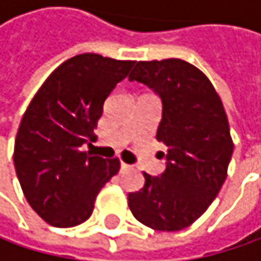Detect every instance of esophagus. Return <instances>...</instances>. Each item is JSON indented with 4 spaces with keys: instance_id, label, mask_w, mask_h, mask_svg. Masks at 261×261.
Instances as JSON below:
<instances>
[{
    "instance_id": "34e87169",
    "label": "esophagus",
    "mask_w": 261,
    "mask_h": 261,
    "mask_svg": "<svg viewBox=\"0 0 261 261\" xmlns=\"http://www.w3.org/2000/svg\"><path fill=\"white\" fill-rule=\"evenodd\" d=\"M126 168H129V166H127L126 163H123V161H122V163H120V170H126Z\"/></svg>"
}]
</instances>
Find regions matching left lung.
I'll use <instances>...</instances> for the list:
<instances>
[{"mask_svg":"<svg viewBox=\"0 0 261 261\" xmlns=\"http://www.w3.org/2000/svg\"><path fill=\"white\" fill-rule=\"evenodd\" d=\"M129 81L161 98L156 139L167 152L164 173H144L145 185L127 195V205L144 225L180 231L205 212L225 181L234 144L224 106L207 76L183 59L136 62Z\"/></svg>","mask_w":261,"mask_h":261,"instance_id":"8db88e82","label":"left lung"}]
</instances>
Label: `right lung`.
Segmentation results:
<instances>
[{"label":"right lung","instance_id":"right-lung-1","mask_svg":"<svg viewBox=\"0 0 261 261\" xmlns=\"http://www.w3.org/2000/svg\"><path fill=\"white\" fill-rule=\"evenodd\" d=\"M135 61L83 54L47 76L17 132L14 167L29 205L50 225L69 228L93 214L101 187L119 171V160L80 148L93 139L103 105Z\"/></svg>","mask_w":261,"mask_h":261}]
</instances>
